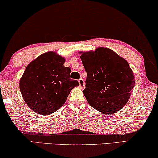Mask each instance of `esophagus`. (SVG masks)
Listing matches in <instances>:
<instances>
[{
	"label": "esophagus",
	"mask_w": 158,
	"mask_h": 158,
	"mask_svg": "<svg viewBox=\"0 0 158 158\" xmlns=\"http://www.w3.org/2000/svg\"><path fill=\"white\" fill-rule=\"evenodd\" d=\"M78 82H79V87H81V89L85 88V82H84V81H83V79H82V78H80V79L78 80Z\"/></svg>",
	"instance_id": "34e87169"
}]
</instances>
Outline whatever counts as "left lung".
Instances as JSON below:
<instances>
[{"label":"left lung","instance_id":"8db88e82","mask_svg":"<svg viewBox=\"0 0 158 158\" xmlns=\"http://www.w3.org/2000/svg\"><path fill=\"white\" fill-rule=\"evenodd\" d=\"M80 53L87 74L83 93L89 105L106 115L120 110L135 82L128 62L106 48Z\"/></svg>","mask_w":158,"mask_h":158}]
</instances>
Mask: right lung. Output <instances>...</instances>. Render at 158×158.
<instances>
[{"mask_svg": "<svg viewBox=\"0 0 158 158\" xmlns=\"http://www.w3.org/2000/svg\"><path fill=\"white\" fill-rule=\"evenodd\" d=\"M65 59L55 52L40 55L27 66L19 81L24 102L40 115L55 113L64 104L70 92L78 86L70 79L71 69L64 66Z\"/></svg>", "mask_w": 158, "mask_h": 158, "instance_id": "obj_1", "label": "right lung"}]
</instances>
